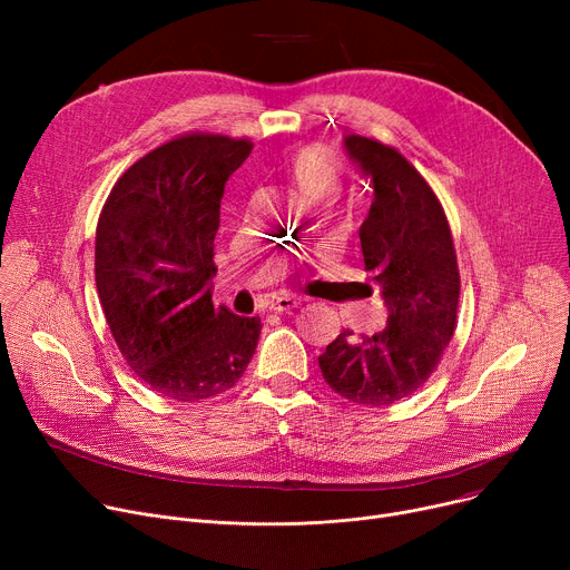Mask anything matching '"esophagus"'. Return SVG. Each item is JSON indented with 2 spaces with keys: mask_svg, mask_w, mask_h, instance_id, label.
Here are the masks:
<instances>
[{
  "mask_svg": "<svg viewBox=\"0 0 570 570\" xmlns=\"http://www.w3.org/2000/svg\"><path fill=\"white\" fill-rule=\"evenodd\" d=\"M301 305H303V297H297V295H279V297H275L273 305H269V309L291 312V309L301 307Z\"/></svg>",
  "mask_w": 570,
  "mask_h": 570,
  "instance_id": "esophagus-1",
  "label": "esophagus"
}]
</instances>
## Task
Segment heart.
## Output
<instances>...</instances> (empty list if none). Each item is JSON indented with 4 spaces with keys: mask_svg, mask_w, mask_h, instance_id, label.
<instances>
[{
    "mask_svg": "<svg viewBox=\"0 0 570 570\" xmlns=\"http://www.w3.org/2000/svg\"><path fill=\"white\" fill-rule=\"evenodd\" d=\"M288 185L309 203H331L342 191V166L321 147H303L293 153L284 166Z\"/></svg>",
    "mask_w": 570,
    "mask_h": 570,
    "instance_id": "1",
    "label": "heart"
}]
</instances>
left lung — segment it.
I'll use <instances>...</instances> for the list:
<instances>
[{"instance_id":"8db88e82","label":"left lung","mask_w":570,"mask_h":570,"mask_svg":"<svg viewBox=\"0 0 570 570\" xmlns=\"http://www.w3.org/2000/svg\"><path fill=\"white\" fill-rule=\"evenodd\" d=\"M344 147L374 189L361 247L365 286L379 288L387 321L374 335L340 333L318 367L344 400L387 406L430 379L455 333L458 256L436 194L395 147L365 136H346Z\"/></svg>"}]
</instances>
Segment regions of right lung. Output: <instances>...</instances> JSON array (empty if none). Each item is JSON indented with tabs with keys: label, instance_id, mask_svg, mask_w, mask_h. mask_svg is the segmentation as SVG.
Wrapping results in <instances>:
<instances>
[{
	"label": "right lung",
	"instance_id": "add662e5",
	"mask_svg": "<svg viewBox=\"0 0 570 570\" xmlns=\"http://www.w3.org/2000/svg\"><path fill=\"white\" fill-rule=\"evenodd\" d=\"M252 147L173 138L119 177L101 209L95 275L108 327L138 379L175 402L228 391L258 344V316L213 305L222 196Z\"/></svg>",
	"mask_w": 570,
	"mask_h": 570
}]
</instances>
